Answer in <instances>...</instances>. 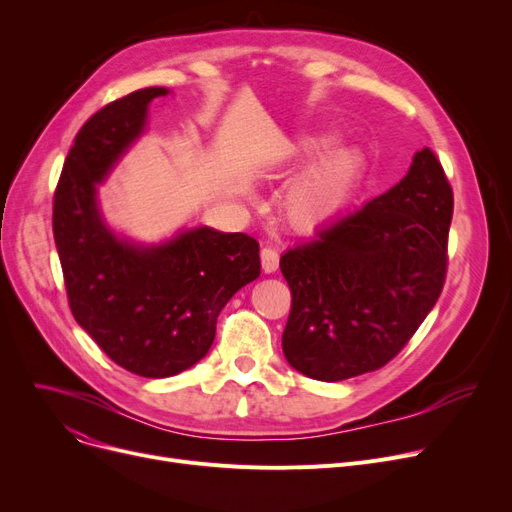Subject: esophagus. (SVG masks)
<instances>
[{
  "mask_svg": "<svg viewBox=\"0 0 512 512\" xmlns=\"http://www.w3.org/2000/svg\"><path fill=\"white\" fill-rule=\"evenodd\" d=\"M261 265H263L265 274H274V272L278 270V265H280V255H278V251L272 249V247L261 249Z\"/></svg>",
  "mask_w": 512,
  "mask_h": 512,
  "instance_id": "esophagus-1",
  "label": "esophagus"
}]
</instances>
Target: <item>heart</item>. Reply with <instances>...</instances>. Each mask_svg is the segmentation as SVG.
Returning <instances> with one entry per match:
<instances>
[{
	"label": "heart",
	"instance_id": "b5f03b06",
	"mask_svg": "<svg viewBox=\"0 0 512 512\" xmlns=\"http://www.w3.org/2000/svg\"><path fill=\"white\" fill-rule=\"evenodd\" d=\"M328 132L292 139L274 172H292L309 164L284 193V215L297 228H315L332 220L353 197L365 174V155L353 145H334Z\"/></svg>",
	"mask_w": 512,
	"mask_h": 512
}]
</instances>
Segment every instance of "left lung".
Returning a JSON list of instances; mask_svg holds the SVG:
<instances>
[{"instance_id":"obj_1","label":"left lung","mask_w":512,"mask_h":512,"mask_svg":"<svg viewBox=\"0 0 512 512\" xmlns=\"http://www.w3.org/2000/svg\"><path fill=\"white\" fill-rule=\"evenodd\" d=\"M452 188L432 149L388 193L317 228L286 251L292 292L286 361L342 382L392 361L434 309L446 280Z\"/></svg>"}]
</instances>
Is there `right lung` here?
Returning a JSON list of instances; mask_svg holds the SVG:
<instances>
[{
	"label": "right lung",
	"instance_id": "add662e5",
	"mask_svg": "<svg viewBox=\"0 0 512 512\" xmlns=\"http://www.w3.org/2000/svg\"><path fill=\"white\" fill-rule=\"evenodd\" d=\"M168 93L134 91L91 116L53 195V238L76 324L143 378H170L201 361L220 311L261 274L259 242L242 232L199 226L145 247L105 224L97 186L143 134L149 103Z\"/></svg>",
	"mask_w": 512,
	"mask_h": 512
}]
</instances>
